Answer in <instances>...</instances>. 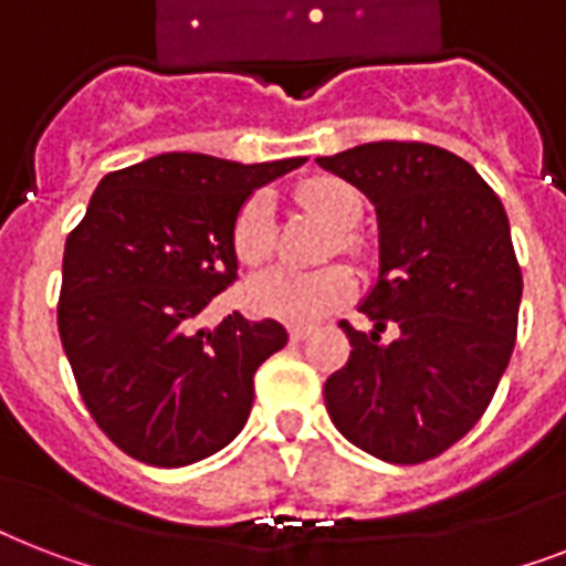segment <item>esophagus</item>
Wrapping results in <instances>:
<instances>
[{
  "mask_svg": "<svg viewBox=\"0 0 566 566\" xmlns=\"http://www.w3.org/2000/svg\"><path fill=\"white\" fill-rule=\"evenodd\" d=\"M311 328L308 326H287V335H291L293 344H300V340H305L308 337Z\"/></svg>",
  "mask_w": 566,
  "mask_h": 566,
  "instance_id": "1",
  "label": "esophagus"
}]
</instances>
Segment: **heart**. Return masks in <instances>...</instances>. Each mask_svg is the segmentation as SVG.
I'll return each mask as SVG.
<instances>
[{
  "label": "heart",
  "instance_id": "heart-1",
  "mask_svg": "<svg viewBox=\"0 0 566 566\" xmlns=\"http://www.w3.org/2000/svg\"><path fill=\"white\" fill-rule=\"evenodd\" d=\"M302 202L319 211L332 226L340 229L337 247L346 255H361V240L353 231L364 217L361 193L344 179L319 176L302 185ZM231 249L243 266L266 264L275 252V222L273 196L258 190L240 205L231 222ZM353 273L340 264L319 266V270H270L255 275L247 284L249 308L266 317L287 319V323H314L326 317L328 311L344 305L353 293Z\"/></svg>",
  "mask_w": 566,
  "mask_h": 566
}]
</instances>
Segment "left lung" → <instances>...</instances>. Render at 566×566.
Returning <instances> with one entry per match:
<instances>
[{
	"mask_svg": "<svg viewBox=\"0 0 566 566\" xmlns=\"http://www.w3.org/2000/svg\"><path fill=\"white\" fill-rule=\"evenodd\" d=\"M323 170L361 190L378 217V279L349 323V361L323 387L337 431L390 464H422L488 411L517 337L520 273L500 196L431 144H364ZM387 325L400 328L380 344Z\"/></svg>",
	"mask_w": 566,
	"mask_h": 566,
	"instance_id": "left-lung-1",
	"label": "left lung"
}]
</instances>
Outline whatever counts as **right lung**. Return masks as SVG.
I'll use <instances>...</instances> for the list:
<instances>
[{
    "label": "right lung",
    "mask_w": 566,
    "mask_h": 566,
    "mask_svg": "<svg viewBox=\"0 0 566 566\" xmlns=\"http://www.w3.org/2000/svg\"><path fill=\"white\" fill-rule=\"evenodd\" d=\"M305 158L238 164L167 153L108 172L70 231L57 332L87 411L126 455L185 467L238 438L252 376L287 344L275 319L202 311L238 279L231 222Z\"/></svg>",
    "instance_id": "add662e5"
}]
</instances>
